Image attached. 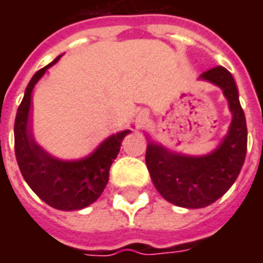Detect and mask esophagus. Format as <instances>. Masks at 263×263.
<instances>
[{"instance_id":"1","label":"esophagus","mask_w":263,"mask_h":263,"mask_svg":"<svg viewBox=\"0 0 263 263\" xmlns=\"http://www.w3.org/2000/svg\"><path fill=\"white\" fill-rule=\"evenodd\" d=\"M149 118V111L146 108H142V109H139L137 112V117H135V121H137V124L139 126L143 125L146 121H148Z\"/></svg>"}]
</instances>
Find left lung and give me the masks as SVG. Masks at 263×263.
Masks as SVG:
<instances>
[{
    "instance_id": "obj_1",
    "label": "left lung",
    "mask_w": 263,
    "mask_h": 263,
    "mask_svg": "<svg viewBox=\"0 0 263 263\" xmlns=\"http://www.w3.org/2000/svg\"><path fill=\"white\" fill-rule=\"evenodd\" d=\"M220 87L228 101L232 120L226 137L207 155L173 152L148 137L146 166L155 187L169 203L184 209H203L228 192L247 155V122L232 74L222 66L198 77Z\"/></svg>"
}]
</instances>
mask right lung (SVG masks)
Listing matches in <instances>:
<instances>
[{"mask_svg": "<svg viewBox=\"0 0 263 263\" xmlns=\"http://www.w3.org/2000/svg\"><path fill=\"white\" fill-rule=\"evenodd\" d=\"M62 54L37 70L26 86L15 118V156L22 176L37 197L50 207L73 211L88 207L97 200L108 183L109 167L120 154L122 139L129 129L105 138L91 154L76 160H63L46 152L35 141L32 128V92L46 70Z\"/></svg>", "mask_w": 263, "mask_h": 263, "instance_id": "obj_1", "label": "right lung"}]
</instances>
